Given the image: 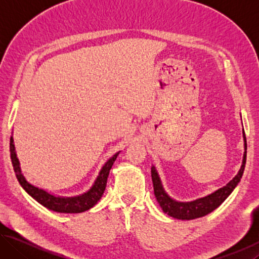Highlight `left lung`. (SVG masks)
Returning a JSON list of instances; mask_svg holds the SVG:
<instances>
[{
  "mask_svg": "<svg viewBox=\"0 0 259 259\" xmlns=\"http://www.w3.org/2000/svg\"><path fill=\"white\" fill-rule=\"evenodd\" d=\"M243 139H244V153H243V160L242 164L239 172L236 176L223 186L219 190L214 191L211 194H209L204 198L196 199L194 201H190V202H179V201L174 200L168 195V193L164 191L163 185L160 179L159 174H157L154 165H152L151 174H152V182L153 187H154V194L157 203L163 210V212L169 214L170 217L182 219V221H191V219L203 217L205 214L213 211L214 209L218 208L224 201L227 199L234 188L238 185L239 182L242 178V175L244 171L245 166V160H247V142H245V136L243 131Z\"/></svg>",
  "mask_w": 259,
  "mask_h": 259,
  "instance_id": "left-lung-1",
  "label": "left lung"
}]
</instances>
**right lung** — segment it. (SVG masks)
I'll use <instances>...</instances> for the list:
<instances>
[{"instance_id":"1","label":"right lung","mask_w":259,"mask_h":259,"mask_svg":"<svg viewBox=\"0 0 259 259\" xmlns=\"http://www.w3.org/2000/svg\"><path fill=\"white\" fill-rule=\"evenodd\" d=\"M119 153L120 152L115 153V154L103 165L102 170L99 171V175L97 178H96L94 185L90 187L89 191H87L85 193H83V194L80 195L67 196L66 198V196H56L49 192L42 190V188H38L32 185V184L27 182V179L25 178L23 172H21L20 163L18 157H17L14 144V138H12V136L10 138L11 162L12 165H14L16 177L18 179L21 187H23L35 201H37L38 203L42 204L43 207L52 210V211L63 213H78L87 211V210L93 208L94 205L98 202L104 194L105 188H106L109 170H111L113 163L115 162Z\"/></svg>"}]
</instances>
